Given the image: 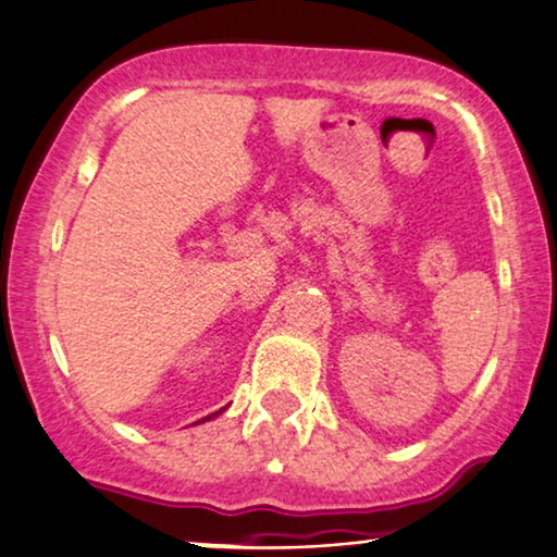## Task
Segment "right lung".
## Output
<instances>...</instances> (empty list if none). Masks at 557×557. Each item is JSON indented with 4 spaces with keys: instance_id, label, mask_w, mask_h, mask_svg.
Returning <instances> with one entry per match:
<instances>
[{
    "instance_id": "1",
    "label": "right lung",
    "mask_w": 557,
    "mask_h": 557,
    "mask_svg": "<svg viewBox=\"0 0 557 557\" xmlns=\"http://www.w3.org/2000/svg\"><path fill=\"white\" fill-rule=\"evenodd\" d=\"M218 413H221V411H215V413H210V417H206V419H213V417H218ZM206 419H202V421H206ZM195 424H197V421H195Z\"/></svg>"
}]
</instances>
